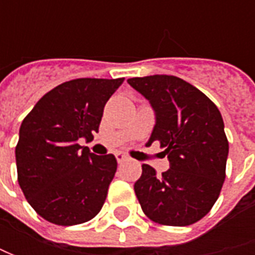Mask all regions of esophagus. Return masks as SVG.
<instances>
[{"mask_svg": "<svg viewBox=\"0 0 255 255\" xmlns=\"http://www.w3.org/2000/svg\"><path fill=\"white\" fill-rule=\"evenodd\" d=\"M116 160H118L119 164H122V163L128 162V160H129V157H128V156H125L123 153H116Z\"/></svg>", "mask_w": 255, "mask_h": 255, "instance_id": "esophagus-1", "label": "esophagus"}]
</instances>
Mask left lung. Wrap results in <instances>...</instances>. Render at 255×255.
Instances as JSON below:
<instances>
[{"label": "left lung", "mask_w": 255, "mask_h": 255, "mask_svg": "<svg viewBox=\"0 0 255 255\" xmlns=\"http://www.w3.org/2000/svg\"><path fill=\"white\" fill-rule=\"evenodd\" d=\"M156 115L149 139L160 142L170 169L142 164L134 193L143 213L164 226H190L211 210L226 179L229 140L220 111L189 82L171 75L130 78Z\"/></svg>", "instance_id": "obj_1"}]
</instances>
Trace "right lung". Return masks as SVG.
<instances>
[{"mask_svg":"<svg viewBox=\"0 0 255 255\" xmlns=\"http://www.w3.org/2000/svg\"><path fill=\"white\" fill-rule=\"evenodd\" d=\"M125 78H79L45 93L19 128L18 183L41 217L58 226L93 219L108 196L118 162L96 156L78 140H92L103 108Z\"/></svg>","mask_w":255,"mask_h":255,"instance_id":"obj_1","label":"right lung"}]
</instances>
